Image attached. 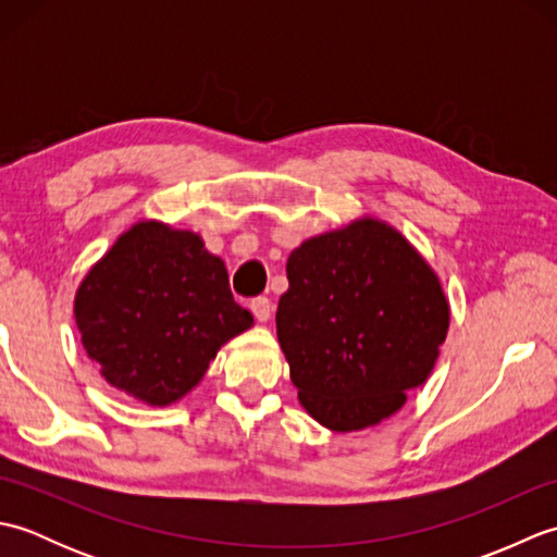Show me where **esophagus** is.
<instances>
[{"label": "esophagus", "instance_id": "1", "mask_svg": "<svg viewBox=\"0 0 557 557\" xmlns=\"http://www.w3.org/2000/svg\"><path fill=\"white\" fill-rule=\"evenodd\" d=\"M251 311L260 323H265V321H270V315H272V301L268 297H256L251 301Z\"/></svg>", "mask_w": 557, "mask_h": 557}]
</instances>
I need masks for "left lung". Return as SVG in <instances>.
<instances>
[{
  "mask_svg": "<svg viewBox=\"0 0 557 557\" xmlns=\"http://www.w3.org/2000/svg\"><path fill=\"white\" fill-rule=\"evenodd\" d=\"M277 337L299 401L325 429L383 421L425 383L449 306L431 265L397 230L359 220L294 248Z\"/></svg>",
  "mask_w": 557,
  "mask_h": 557,
  "instance_id": "1",
  "label": "left lung"
}]
</instances>
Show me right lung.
<instances>
[{
  "instance_id": "obj_1",
  "label": "right lung",
  "mask_w": 557,
  "mask_h": 557,
  "mask_svg": "<svg viewBox=\"0 0 557 557\" xmlns=\"http://www.w3.org/2000/svg\"><path fill=\"white\" fill-rule=\"evenodd\" d=\"M76 325L104 381L152 407L198 385L218 349L253 325L227 268L194 232L138 222L76 292Z\"/></svg>"
}]
</instances>
